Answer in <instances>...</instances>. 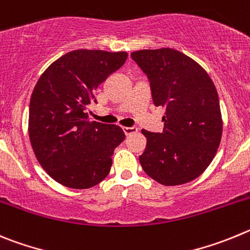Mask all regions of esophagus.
<instances>
[{"label":"esophagus","mask_w":250,"mask_h":250,"mask_svg":"<svg viewBox=\"0 0 250 250\" xmlns=\"http://www.w3.org/2000/svg\"><path fill=\"white\" fill-rule=\"evenodd\" d=\"M138 128L137 127H123V132L125 133V136H130V134L137 133Z\"/></svg>","instance_id":"esophagus-1"}]
</instances>
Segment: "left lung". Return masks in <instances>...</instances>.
<instances>
[{
	"instance_id": "1",
	"label": "left lung",
	"mask_w": 250,
	"mask_h": 250,
	"mask_svg": "<svg viewBox=\"0 0 250 250\" xmlns=\"http://www.w3.org/2000/svg\"><path fill=\"white\" fill-rule=\"evenodd\" d=\"M130 56L149 80L154 104L166 111L162 133L142 130L147 137L142 168L163 186L188 183L212 163L222 139L214 83L201 64L177 49H141Z\"/></svg>"
}]
</instances>
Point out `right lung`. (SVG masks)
Masks as SVG:
<instances>
[{
  "label": "right lung",
  "instance_id": "add662e5",
  "mask_svg": "<svg viewBox=\"0 0 250 250\" xmlns=\"http://www.w3.org/2000/svg\"><path fill=\"white\" fill-rule=\"evenodd\" d=\"M127 52L77 49L55 61L33 88L28 134L35 156L51 178L75 189L94 187L108 175L122 128L91 122L94 91L121 68Z\"/></svg>",
  "mask_w": 250,
  "mask_h": 250
}]
</instances>
